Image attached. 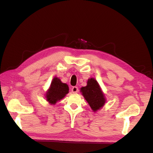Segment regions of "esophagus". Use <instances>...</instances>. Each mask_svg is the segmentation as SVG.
I'll return each mask as SVG.
<instances>
[{
    "label": "esophagus",
    "instance_id": "34e87169",
    "mask_svg": "<svg viewBox=\"0 0 153 153\" xmlns=\"http://www.w3.org/2000/svg\"><path fill=\"white\" fill-rule=\"evenodd\" d=\"M71 91L73 93H77L78 91V87L76 86H74L71 88Z\"/></svg>",
    "mask_w": 153,
    "mask_h": 153
}]
</instances>
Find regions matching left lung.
Wrapping results in <instances>:
<instances>
[{
	"instance_id": "1",
	"label": "left lung",
	"mask_w": 153,
	"mask_h": 153,
	"mask_svg": "<svg viewBox=\"0 0 153 153\" xmlns=\"http://www.w3.org/2000/svg\"><path fill=\"white\" fill-rule=\"evenodd\" d=\"M81 92L94 112L100 109L105 105V96L94 78H91L88 80L87 86L82 87Z\"/></svg>"
}]
</instances>
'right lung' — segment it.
<instances>
[{"instance_id": "1", "label": "right lung", "mask_w": 153, "mask_h": 153, "mask_svg": "<svg viewBox=\"0 0 153 153\" xmlns=\"http://www.w3.org/2000/svg\"><path fill=\"white\" fill-rule=\"evenodd\" d=\"M68 92V85L61 82L59 78H54L46 94L47 100L51 104H55L57 101L62 99Z\"/></svg>"}]
</instances>
